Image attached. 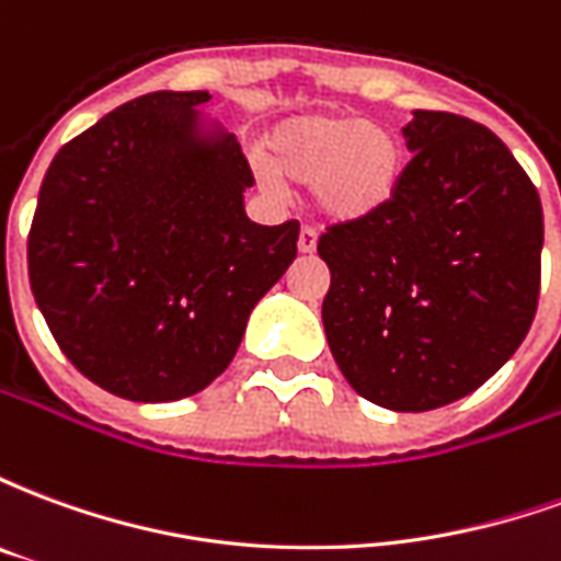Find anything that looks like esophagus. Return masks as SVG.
Segmentation results:
<instances>
[{
	"instance_id": "34e87169",
	"label": "esophagus",
	"mask_w": 561,
	"mask_h": 561,
	"mask_svg": "<svg viewBox=\"0 0 561 561\" xmlns=\"http://www.w3.org/2000/svg\"><path fill=\"white\" fill-rule=\"evenodd\" d=\"M318 245V233L312 228H300V237H297V249H300V255H312Z\"/></svg>"
}]
</instances>
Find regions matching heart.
<instances>
[{
    "label": "heart",
    "mask_w": 561,
    "mask_h": 561,
    "mask_svg": "<svg viewBox=\"0 0 561 561\" xmlns=\"http://www.w3.org/2000/svg\"><path fill=\"white\" fill-rule=\"evenodd\" d=\"M261 176L270 188L309 185L330 221H364L397 197L409 149L397 128L360 114H300L270 128Z\"/></svg>",
    "instance_id": "b5f03b06"
}]
</instances>
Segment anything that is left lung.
Here are the masks:
<instances>
[{"instance_id": "8db88e82", "label": "left lung", "mask_w": 561, "mask_h": 561, "mask_svg": "<svg viewBox=\"0 0 561 561\" xmlns=\"http://www.w3.org/2000/svg\"><path fill=\"white\" fill-rule=\"evenodd\" d=\"M414 156L388 207L318 240L333 360L364 400L430 412L478 390L538 309L543 213L511 149L481 123L414 111Z\"/></svg>"}]
</instances>
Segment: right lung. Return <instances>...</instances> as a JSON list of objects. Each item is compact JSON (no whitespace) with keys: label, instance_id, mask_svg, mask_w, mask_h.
I'll use <instances>...</instances> for the list:
<instances>
[{"label":"right lung","instance_id":"1","mask_svg":"<svg viewBox=\"0 0 561 561\" xmlns=\"http://www.w3.org/2000/svg\"><path fill=\"white\" fill-rule=\"evenodd\" d=\"M209 95L149 92L56 152L30 285L59 348L131 402L185 400L228 369L255 304L297 257V221L255 225L240 144Z\"/></svg>","mask_w":561,"mask_h":561}]
</instances>
